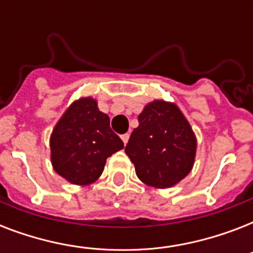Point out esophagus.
I'll return each instance as SVG.
<instances>
[{"label":"esophagus","instance_id":"34e87169","mask_svg":"<svg viewBox=\"0 0 253 253\" xmlns=\"http://www.w3.org/2000/svg\"><path fill=\"white\" fill-rule=\"evenodd\" d=\"M128 138H130V135L128 134L121 135V139H122V142L125 143V144H127V142H128Z\"/></svg>","mask_w":253,"mask_h":253}]
</instances>
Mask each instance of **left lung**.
Wrapping results in <instances>:
<instances>
[{
	"mask_svg": "<svg viewBox=\"0 0 253 253\" xmlns=\"http://www.w3.org/2000/svg\"><path fill=\"white\" fill-rule=\"evenodd\" d=\"M125 152L139 180L154 188L180 182L194 164L197 140L192 127L174 103L154 101L139 114Z\"/></svg>",
	"mask_w": 253,
	"mask_h": 253,
	"instance_id": "left-lung-1",
	"label": "left lung"
}]
</instances>
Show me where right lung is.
I'll list each match as a JSON object with an SVG mask.
<instances>
[{
    "instance_id": "obj_1",
    "label": "right lung",
    "mask_w": 253,
    "mask_h": 253,
    "mask_svg": "<svg viewBox=\"0 0 253 253\" xmlns=\"http://www.w3.org/2000/svg\"><path fill=\"white\" fill-rule=\"evenodd\" d=\"M53 169L75 185H89L103 172L106 159L122 150L110 119L87 97L73 102L57 122L49 140Z\"/></svg>"
}]
</instances>
